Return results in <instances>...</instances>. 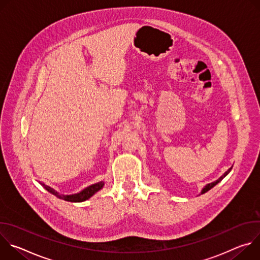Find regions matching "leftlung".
Returning <instances> with one entry per match:
<instances>
[{"instance_id": "left-lung-1", "label": "left lung", "mask_w": 260, "mask_h": 260, "mask_svg": "<svg viewBox=\"0 0 260 260\" xmlns=\"http://www.w3.org/2000/svg\"><path fill=\"white\" fill-rule=\"evenodd\" d=\"M231 170H232V168H231V169H229V170H228V171H226V172H225L223 175H222V176H221V177H220L218 180H216V181H214V182H212V183H209V184H207L206 186H205V187L202 189V192H201V193L203 194V193L207 192L208 190H210L211 188H213L216 184H218V183H219V182H220L222 179H223V178H224V177H225V176H226V175H228V174L231 172Z\"/></svg>"}]
</instances>
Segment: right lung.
Returning a JSON list of instances; mask_svg holds the SVG:
<instances>
[{
  "label": "right lung",
  "mask_w": 260,
  "mask_h": 260,
  "mask_svg": "<svg viewBox=\"0 0 260 260\" xmlns=\"http://www.w3.org/2000/svg\"><path fill=\"white\" fill-rule=\"evenodd\" d=\"M42 186L50 193H52L53 196H55L56 198L60 199V200H63V201H67V202H72V203H80V202H84L88 199H90L95 192H98L99 190H101L104 186V182L101 181V182H98L95 184H92L90 185V186L84 188L83 190H81L80 192L78 193H75V194H71V196H64V194H59L56 190H54L53 188L47 186V185H45L44 183H40Z\"/></svg>",
  "instance_id": "right-lung-1"
}]
</instances>
